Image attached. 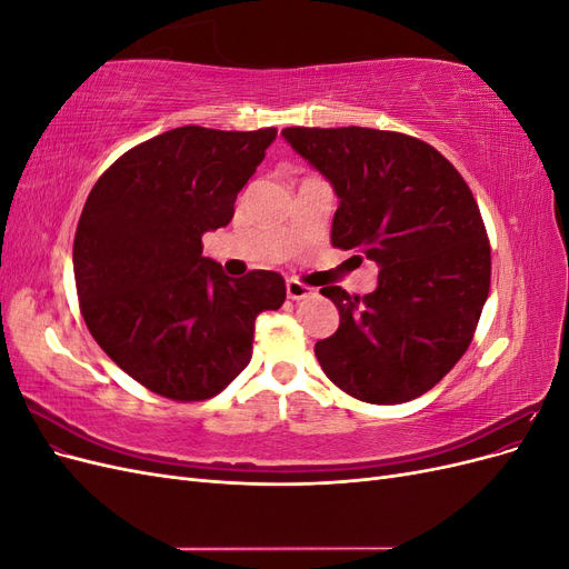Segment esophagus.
<instances>
[{"label":"esophagus","instance_id":"34e87169","mask_svg":"<svg viewBox=\"0 0 569 569\" xmlns=\"http://www.w3.org/2000/svg\"><path fill=\"white\" fill-rule=\"evenodd\" d=\"M313 295V289L308 287V284H303V282H299V280H287V297L289 299H295V301H301V299H306V297H311Z\"/></svg>","mask_w":569,"mask_h":569}]
</instances>
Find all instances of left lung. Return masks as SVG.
Here are the masks:
<instances>
[{"instance_id": "left-lung-1", "label": "left lung", "mask_w": 569, "mask_h": 569, "mask_svg": "<svg viewBox=\"0 0 569 569\" xmlns=\"http://www.w3.org/2000/svg\"><path fill=\"white\" fill-rule=\"evenodd\" d=\"M282 137L335 189L332 247L380 268L366 297L320 289L339 311L337 332L316 343L320 368L358 401L416 399L468 351L489 297L491 249L470 187L435 147L401 132L284 128Z\"/></svg>"}]
</instances>
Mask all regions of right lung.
I'll return each mask as SVG.
<instances>
[{
  "label": "right lung",
  "mask_w": 569,
  "mask_h": 569,
  "mask_svg": "<svg viewBox=\"0 0 569 569\" xmlns=\"http://www.w3.org/2000/svg\"><path fill=\"white\" fill-rule=\"evenodd\" d=\"M274 134L168 130L126 151L84 201L73 242L82 318L120 370L166 399L226 389L249 366L256 316L284 303L282 274L234 280L201 253Z\"/></svg>",
  "instance_id": "1"
}]
</instances>
